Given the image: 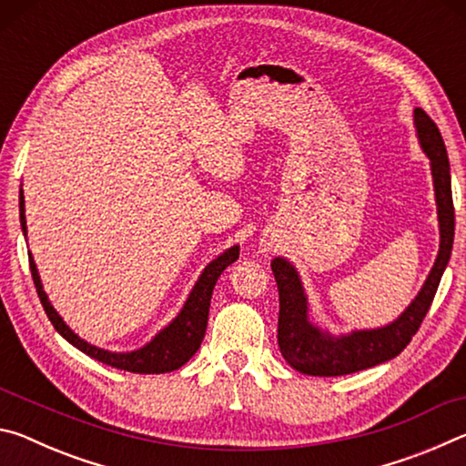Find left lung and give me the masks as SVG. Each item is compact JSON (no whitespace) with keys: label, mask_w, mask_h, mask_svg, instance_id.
I'll list each match as a JSON object with an SVG mask.
<instances>
[{"label":"left lung","mask_w":466,"mask_h":466,"mask_svg":"<svg viewBox=\"0 0 466 466\" xmlns=\"http://www.w3.org/2000/svg\"><path fill=\"white\" fill-rule=\"evenodd\" d=\"M415 129L425 156L430 157L433 191H436L440 250L420 294L400 317L380 329L353 330L350 335L333 337L309 320V298L294 265L286 258H273L271 269L279 289L278 343L281 356L291 368L309 376H343L372 368L397 358L411 341L428 314L436 296L441 273L451 261L454 242V203L451 187V162L444 139L423 108L413 113Z\"/></svg>","instance_id":"left-lung-1"}]
</instances>
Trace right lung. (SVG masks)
I'll use <instances>...</instances> for the list:
<instances>
[{
	"label": "right lung",
	"mask_w": 466,
	"mask_h": 466,
	"mask_svg": "<svg viewBox=\"0 0 466 466\" xmlns=\"http://www.w3.org/2000/svg\"><path fill=\"white\" fill-rule=\"evenodd\" d=\"M20 226L22 232L26 236V216H25V195L20 191ZM240 255L238 247L228 248L218 258H214L208 267H205L201 278L197 279L195 288L188 294L183 310L178 312V317L170 322L168 327H164L152 341L141 347V350L129 351V353H113L106 350H100L96 345H90L88 341L77 337L72 329H69L63 319L53 309L49 298H46L41 278H38L36 265L33 255L28 252L30 261V273H33L35 288L41 298V304L46 312V317L53 322V327L57 329V333L67 339L69 343L77 350L84 351L86 356L102 361V364L127 370L133 374H164L172 372L185 366L188 360L195 356V351L199 350V345L205 337V329H208V317H209V302L211 294H214L216 281L219 275L224 273L228 265H232Z\"/></svg>",
	"instance_id": "obj_1"
}]
</instances>
